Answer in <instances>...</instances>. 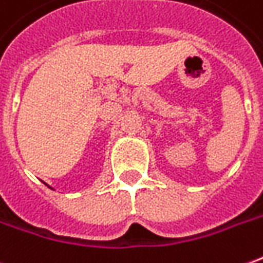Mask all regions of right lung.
I'll return each instance as SVG.
<instances>
[{
  "instance_id": "right-lung-1",
  "label": "right lung",
  "mask_w": 263,
  "mask_h": 263,
  "mask_svg": "<svg viewBox=\"0 0 263 263\" xmlns=\"http://www.w3.org/2000/svg\"><path fill=\"white\" fill-rule=\"evenodd\" d=\"M44 183H45V182H44ZM45 185H47V183H45ZM47 186H48L49 189H54V188H51V186H49V185H47Z\"/></svg>"
}]
</instances>
